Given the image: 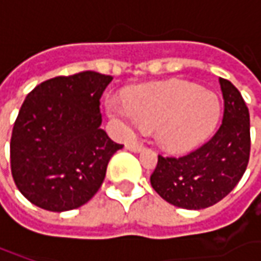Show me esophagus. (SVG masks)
Segmentation results:
<instances>
[{"label": "esophagus", "mask_w": 261, "mask_h": 261, "mask_svg": "<svg viewBox=\"0 0 261 261\" xmlns=\"http://www.w3.org/2000/svg\"><path fill=\"white\" fill-rule=\"evenodd\" d=\"M126 149H129V151H142L144 149V145L141 144V142H136V141H130V142H127L126 144Z\"/></svg>", "instance_id": "34e87169"}]
</instances>
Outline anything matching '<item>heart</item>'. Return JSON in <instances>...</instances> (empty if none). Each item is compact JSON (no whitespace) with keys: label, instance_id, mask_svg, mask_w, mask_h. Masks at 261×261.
<instances>
[{"label":"heart","instance_id":"heart-1","mask_svg":"<svg viewBox=\"0 0 261 261\" xmlns=\"http://www.w3.org/2000/svg\"><path fill=\"white\" fill-rule=\"evenodd\" d=\"M107 112L119 122L155 127L160 144L173 152L200 145L218 125L221 101L212 91L185 81L138 87L120 100H106Z\"/></svg>","mask_w":261,"mask_h":261}]
</instances>
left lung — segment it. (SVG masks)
I'll list each match as a JSON object with an SVG mask.
<instances>
[{"label": "left lung", "instance_id": "8db88e82", "mask_svg": "<svg viewBox=\"0 0 261 261\" xmlns=\"http://www.w3.org/2000/svg\"><path fill=\"white\" fill-rule=\"evenodd\" d=\"M224 117L219 129L195 151L158 155L151 186L171 205L203 209L222 200L241 180L250 160V113L241 93L219 78Z\"/></svg>", "mask_w": 261, "mask_h": 261}]
</instances>
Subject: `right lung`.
<instances>
[{"mask_svg":"<svg viewBox=\"0 0 261 261\" xmlns=\"http://www.w3.org/2000/svg\"><path fill=\"white\" fill-rule=\"evenodd\" d=\"M112 75L83 71L36 86L15 119L10 163L15 186L33 205L64 212L98 192L122 144L101 129L100 98Z\"/></svg>","mask_w":261,"mask_h":261,"instance_id":"1","label":"right lung"}]
</instances>
